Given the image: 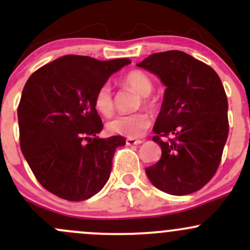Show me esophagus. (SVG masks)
Segmentation results:
<instances>
[{
  "label": "esophagus",
  "instance_id": "obj_1",
  "mask_svg": "<svg viewBox=\"0 0 250 250\" xmlns=\"http://www.w3.org/2000/svg\"><path fill=\"white\" fill-rule=\"evenodd\" d=\"M143 143V141L139 140V139H134V138H128L127 140H125V144H127L128 146H132V145H139V144Z\"/></svg>",
  "mask_w": 250,
  "mask_h": 250
}]
</instances>
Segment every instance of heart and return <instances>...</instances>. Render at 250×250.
<instances>
[{"label": "heart", "mask_w": 250, "mask_h": 250, "mask_svg": "<svg viewBox=\"0 0 250 250\" xmlns=\"http://www.w3.org/2000/svg\"><path fill=\"white\" fill-rule=\"evenodd\" d=\"M122 84L140 95L141 102L139 103V106L143 104V106L148 110L156 109L155 99L150 97L153 90V82L145 72L140 70H132L123 77ZM93 104H94V109L100 115L105 117H110L112 115L115 111V102H113V95L109 84H103L95 92ZM148 125H150L148 115L145 112H140L129 116H117L107 123V129L116 135L137 138L147 129Z\"/></svg>", "instance_id": "1"}]
</instances>
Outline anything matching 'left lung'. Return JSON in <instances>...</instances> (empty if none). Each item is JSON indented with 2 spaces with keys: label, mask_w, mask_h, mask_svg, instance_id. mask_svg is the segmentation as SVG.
I'll list each match as a JSON object with an SVG mask.
<instances>
[{
  "label": "left lung",
  "mask_w": 250,
  "mask_h": 250,
  "mask_svg": "<svg viewBox=\"0 0 250 250\" xmlns=\"http://www.w3.org/2000/svg\"><path fill=\"white\" fill-rule=\"evenodd\" d=\"M138 66L167 85L152 138L162 155L146 175L169 195L196 192L216 173L228 140L229 104L220 77L180 50L155 53Z\"/></svg>",
  "instance_id": "left-lung-1"
}]
</instances>
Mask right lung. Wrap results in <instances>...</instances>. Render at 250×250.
I'll list each match as a JSON object with an SVG mask.
<instances>
[{
    "mask_svg": "<svg viewBox=\"0 0 250 250\" xmlns=\"http://www.w3.org/2000/svg\"><path fill=\"white\" fill-rule=\"evenodd\" d=\"M129 59L107 62L64 55L29 77L18 106L20 148L37 181L53 195L84 201L109 180L112 158L125 140L100 139L95 92Z\"/></svg>",
    "mask_w": 250,
    "mask_h": 250,
    "instance_id": "obj_1",
    "label": "right lung"
}]
</instances>
